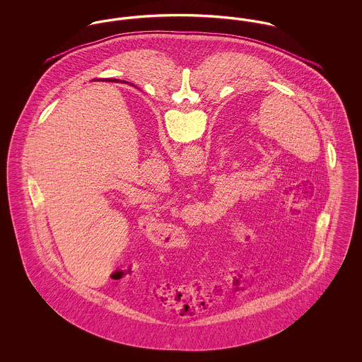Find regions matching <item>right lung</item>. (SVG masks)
Returning a JSON list of instances; mask_svg holds the SVG:
<instances>
[{
  "mask_svg": "<svg viewBox=\"0 0 362 362\" xmlns=\"http://www.w3.org/2000/svg\"><path fill=\"white\" fill-rule=\"evenodd\" d=\"M105 81H117V80H111V78H108V80H107V78H105Z\"/></svg>",
  "mask_w": 362,
  "mask_h": 362,
  "instance_id": "add662e5",
  "label": "right lung"
}]
</instances>
